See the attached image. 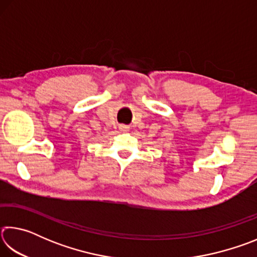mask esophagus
I'll use <instances>...</instances> for the list:
<instances>
[{
  "mask_svg": "<svg viewBox=\"0 0 257 257\" xmlns=\"http://www.w3.org/2000/svg\"><path fill=\"white\" fill-rule=\"evenodd\" d=\"M120 130L121 132H128V127L127 125H120Z\"/></svg>",
  "mask_w": 257,
  "mask_h": 257,
  "instance_id": "esophagus-1",
  "label": "esophagus"
}]
</instances>
